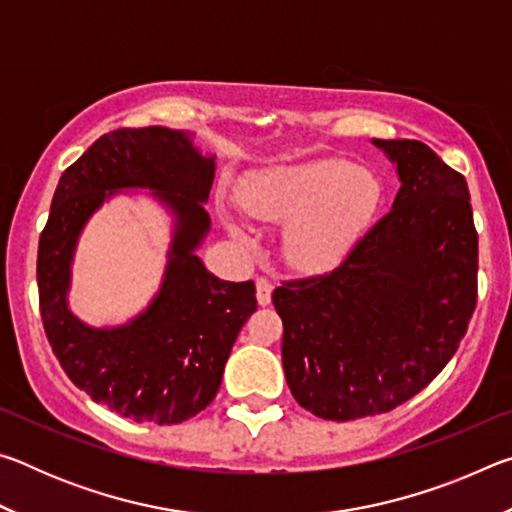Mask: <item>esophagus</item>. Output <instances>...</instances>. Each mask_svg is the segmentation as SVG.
Here are the masks:
<instances>
[{
    "label": "esophagus",
    "mask_w": 512,
    "mask_h": 512,
    "mask_svg": "<svg viewBox=\"0 0 512 512\" xmlns=\"http://www.w3.org/2000/svg\"><path fill=\"white\" fill-rule=\"evenodd\" d=\"M257 302L262 307L271 305V293H273V282L266 280V277H257Z\"/></svg>",
    "instance_id": "esophagus-1"
}]
</instances>
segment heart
Here are the masks:
<instances>
[{
	"mask_svg": "<svg viewBox=\"0 0 512 512\" xmlns=\"http://www.w3.org/2000/svg\"><path fill=\"white\" fill-rule=\"evenodd\" d=\"M381 201L375 173L345 160H309L257 173L241 185L239 210L259 223H287L284 257L298 268H327L348 255ZM230 230L248 241L244 225Z\"/></svg>",
	"mask_w": 512,
	"mask_h": 512,
	"instance_id": "b5f03b06",
	"label": "heart"
}]
</instances>
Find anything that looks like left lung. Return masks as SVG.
<instances>
[{
	"instance_id": "8db88e82",
	"label": "left lung",
	"mask_w": 512,
	"mask_h": 512,
	"mask_svg": "<svg viewBox=\"0 0 512 512\" xmlns=\"http://www.w3.org/2000/svg\"><path fill=\"white\" fill-rule=\"evenodd\" d=\"M402 187L343 262L284 280L282 366L323 420L388 413L454 357L476 307L479 235L463 173L418 140H375Z\"/></svg>"
}]
</instances>
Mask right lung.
<instances>
[{"mask_svg":"<svg viewBox=\"0 0 512 512\" xmlns=\"http://www.w3.org/2000/svg\"><path fill=\"white\" fill-rule=\"evenodd\" d=\"M214 158L162 126L101 135L63 171L38 244L40 316L72 384L124 418L178 424L214 400L239 329L257 309L255 282L207 273L196 246L210 230L205 212ZM151 186L179 216L163 289L124 328L94 330L66 309L68 262L89 214L115 188Z\"/></svg>","mask_w":512,"mask_h":512,"instance_id":"obj_1","label":"right lung"}]
</instances>
